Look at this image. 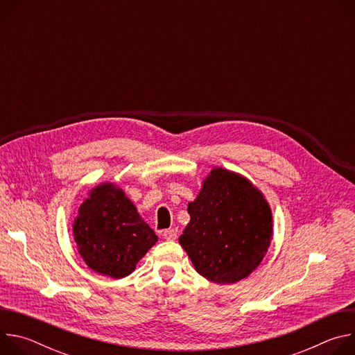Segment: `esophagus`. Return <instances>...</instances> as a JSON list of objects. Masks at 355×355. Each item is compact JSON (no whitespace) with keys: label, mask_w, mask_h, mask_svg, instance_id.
I'll list each match as a JSON object with an SVG mask.
<instances>
[{"label":"esophagus","mask_w":355,"mask_h":355,"mask_svg":"<svg viewBox=\"0 0 355 355\" xmlns=\"http://www.w3.org/2000/svg\"><path fill=\"white\" fill-rule=\"evenodd\" d=\"M163 237L166 240H175L177 239V230L175 229H167L163 232Z\"/></svg>","instance_id":"34e87169"}]
</instances>
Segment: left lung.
Masks as SVG:
<instances>
[{"label": "left lung", "mask_w": 355, "mask_h": 355, "mask_svg": "<svg viewBox=\"0 0 355 355\" xmlns=\"http://www.w3.org/2000/svg\"><path fill=\"white\" fill-rule=\"evenodd\" d=\"M188 214L191 220L180 244L198 274L216 284H233L259 267L272 239V214L248 180L214 168Z\"/></svg>", "instance_id": "left-lung-1"}]
</instances>
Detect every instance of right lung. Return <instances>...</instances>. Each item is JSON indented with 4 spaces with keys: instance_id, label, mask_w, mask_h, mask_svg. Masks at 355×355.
<instances>
[{
    "instance_id": "right-lung-1",
    "label": "right lung",
    "mask_w": 355,
    "mask_h": 355,
    "mask_svg": "<svg viewBox=\"0 0 355 355\" xmlns=\"http://www.w3.org/2000/svg\"><path fill=\"white\" fill-rule=\"evenodd\" d=\"M80 256L95 272L111 278L132 274L159 240L125 192L101 184L89 192L73 225Z\"/></svg>"
}]
</instances>
